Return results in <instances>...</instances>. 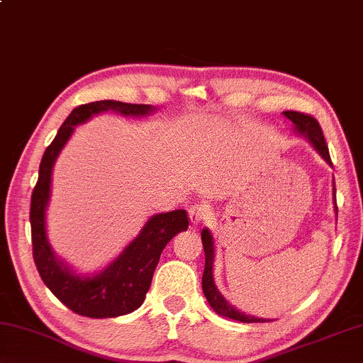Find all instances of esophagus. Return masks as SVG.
Wrapping results in <instances>:
<instances>
[{
	"instance_id": "obj_1",
	"label": "esophagus",
	"mask_w": 363,
	"mask_h": 363,
	"mask_svg": "<svg viewBox=\"0 0 363 363\" xmlns=\"http://www.w3.org/2000/svg\"><path fill=\"white\" fill-rule=\"evenodd\" d=\"M210 215V206L205 205V203H197V205H192L191 210H189V220L194 224H200L202 221H205L206 218Z\"/></svg>"
}]
</instances>
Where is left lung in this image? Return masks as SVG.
<instances>
[{
	"mask_svg": "<svg viewBox=\"0 0 363 363\" xmlns=\"http://www.w3.org/2000/svg\"><path fill=\"white\" fill-rule=\"evenodd\" d=\"M284 116L294 124V130L298 135H303L306 139L312 143V147L321 158H323L328 164L333 166L331 158H330V150H328V145L325 142L323 130H321L318 121L315 118L308 116V114L298 113V111H283ZM333 203H335V211L337 213L336 206V187L335 182H333ZM202 244L205 250V269L202 276V289L203 294L208 301L210 307L215 310L218 315L226 316V318H231L235 321H242V323H263V321H272L267 318H258L254 315H247L240 312L235 307H233L226 298L221 296V292L218 291L215 284V278H213V263H215V240H213V235L208 228L202 229Z\"/></svg>",
	"mask_w": 363,
	"mask_h": 363,
	"instance_id": "left-lung-1",
	"label": "left lung"
}]
</instances>
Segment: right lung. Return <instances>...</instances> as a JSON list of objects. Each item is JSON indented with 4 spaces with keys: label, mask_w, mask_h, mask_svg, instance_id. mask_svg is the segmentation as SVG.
Masks as SVG:
<instances>
[{
    "label": "right lung",
    "mask_w": 363,
    "mask_h": 363,
    "mask_svg": "<svg viewBox=\"0 0 363 363\" xmlns=\"http://www.w3.org/2000/svg\"><path fill=\"white\" fill-rule=\"evenodd\" d=\"M155 109L150 105H132L116 100L80 105L72 109L43 153L30 202L33 262L48 289L74 313L89 318H113L139 308L150 289L161 252L177 233L187 231L189 228L186 210L155 215L108 267L94 274H77L65 260L57 258L48 240L47 208L51 197V176L56 160L76 125L105 111L143 118Z\"/></svg>",
    "instance_id": "add662e5"
}]
</instances>
